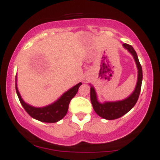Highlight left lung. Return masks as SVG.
<instances>
[{"instance_id": "left-lung-1", "label": "left lung", "mask_w": 160, "mask_h": 160, "mask_svg": "<svg viewBox=\"0 0 160 160\" xmlns=\"http://www.w3.org/2000/svg\"><path fill=\"white\" fill-rule=\"evenodd\" d=\"M122 46H123L124 48H126L128 52L132 55L135 63H136L138 70V74L137 84L136 86H135V90L127 98L122 101H118V102H107L103 104L98 102L94 87L91 86L90 99L93 109L99 117L106 119V120H111L118 119L126 114V113H128L136 104L139 95H140L141 82H142L143 78L142 68H141L140 62H139L137 53L135 49H133V47L131 45L127 44V43H123Z\"/></svg>"}]
</instances>
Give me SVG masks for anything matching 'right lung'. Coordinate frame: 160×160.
<instances>
[{"label": "right lung", "instance_id": "obj_1", "mask_svg": "<svg viewBox=\"0 0 160 160\" xmlns=\"http://www.w3.org/2000/svg\"><path fill=\"white\" fill-rule=\"evenodd\" d=\"M82 85V82H79L74 87L64 93L56 102L43 108H35L25 103L21 98L17 86L16 85V90L18 97L24 109L31 117L35 120L44 122H56L62 120L67 113L68 110L70 102L78 92L79 87Z\"/></svg>", "mask_w": 160, "mask_h": 160}]
</instances>
